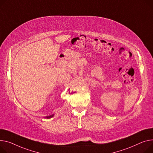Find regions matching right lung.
Masks as SVG:
<instances>
[{
  "label": "right lung",
  "mask_w": 153,
  "mask_h": 153,
  "mask_svg": "<svg viewBox=\"0 0 153 153\" xmlns=\"http://www.w3.org/2000/svg\"><path fill=\"white\" fill-rule=\"evenodd\" d=\"M53 116V114L51 115V116H47V117H46V118H51V117H52Z\"/></svg>",
  "instance_id": "1"
}]
</instances>
